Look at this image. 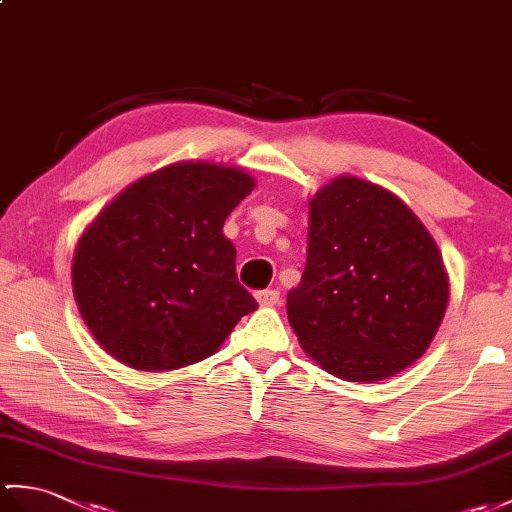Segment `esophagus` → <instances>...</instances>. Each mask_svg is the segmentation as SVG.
<instances>
[{
    "instance_id": "1",
    "label": "esophagus",
    "mask_w": 512,
    "mask_h": 512,
    "mask_svg": "<svg viewBox=\"0 0 512 512\" xmlns=\"http://www.w3.org/2000/svg\"><path fill=\"white\" fill-rule=\"evenodd\" d=\"M255 299L259 305L272 307L279 303V290H259V292H255Z\"/></svg>"
}]
</instances>
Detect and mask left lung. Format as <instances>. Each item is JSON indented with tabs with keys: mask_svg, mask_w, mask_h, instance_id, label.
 Returning <instances> with one entry per match:
<instances>
[{
	"mask_svg": "<svg viewBox=\"0 0 512 512\" xmlns=\"http://www.w3.org/2000/svg\"><path fill=\"white\" fill-rule=\"evenodd\" d=\"M449 301L438 246L388 189L342 174L310 200L307 264L288 292L303 351L347 382H379L430 347Z\"/></svg>",
	"mask_w": 512,
	"mask_h": 512,
	"instance_id": "left-lung-1",
	"label": "left lung"
}]
</instances>
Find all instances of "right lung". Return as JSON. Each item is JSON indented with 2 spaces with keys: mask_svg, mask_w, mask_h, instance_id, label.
<instances>
[{
  "mask_svg": "<svg viewBox=\"0 0 512 512\" xmlns=\"http://www.w3.org/2000/svg\"><path fill=\"white\" fill-rule=\"evenodd\" d=\"M255 181L233 165L181 161L139 178L82 233L71 285L100 347L135 371L209 358L257 303L235 275L229 213Z\"/></svg>",
  "mask_w": 512,
  "mask_h": 512,
  "instance_id": "right-lung-1",
  "label": "right lung"
}]
</instances>
